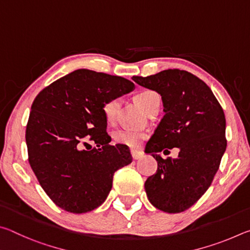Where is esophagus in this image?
I'll return each mask as SVG.
<instances>
[{
  "instance_id": "esophagus-1",
  "label": "esophagus",
  "mask_w": 250,
  "mask_h": 250,
  "mask_svg": "<svg viewBox=\"0 0 250 250\" xmlns=\"http://www.w3.org/2000/svg\"><path fill=\"white\" fill-rule=\"evenodd\" d=\"M131 155H132L133 160H139V159L142 158L143 153L140 151H137V150H131Z\"/></svg>"
}]
</instances>
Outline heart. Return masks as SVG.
Segmentation results:
<instances>
[{"label":"heart","instance_id":"obj_1","mask_svg":"<svg viewBox=\"0 0 250 250\" xmlns=\"http://www.w3.org/2000/svg\"><path fill=\"white\" fill-rule=\"evenodd\" d=\"M135 103L138 104L143 111L146 113L152 104L156 101H160V97L155 91L150 89H143L140 92L135 95ZM120 107V98H112L107 101H104L103 104V112L104 116L105 121L108 124H112L115 122L118 109ZM113 140L118 145L126 146L132 149H137V147L142 145V142L146 140L147 134L140 130H132V129H119L116 132H113Z\"/></svg>","mask_w":250,"mask_h":250}]
</instances>
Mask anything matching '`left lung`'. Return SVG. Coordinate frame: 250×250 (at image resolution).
Returning a JSON list of instances; mask_svg holds the SVG:
<instances>
[{
    "instance_id": "obj_1",
    "label": "left lung",
    "mask_w": 250,
    "mask_h": 250,
    "mask_svg": "<svg viewBox=\"0 0 250 250\" xmlns=\"http://www.w3.org/2000/svg\"><path fill=\"white\" fill-rule=\"evenodd\" d=\"M135 83L162 97L164 116L149 142L146 153L158 162L156 173L145 183L150 203L167 213H181L200 200L211 184L226 150V120L210 88L186 70L167 69ZM173 147L176 159L161 158Z\"/></svg>"
}]
</instances>
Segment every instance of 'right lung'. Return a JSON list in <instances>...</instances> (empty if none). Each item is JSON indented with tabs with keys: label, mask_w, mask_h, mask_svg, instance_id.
Listing matches in <instances>:
<instances>
[{
	"label": "right lung",
	"mask_w": 250,
	"mask_h": 250,
	"mask_svg": "<svg viewBox=\"0 0 250 250\" xmlns=\"http://www.w3.org/2000/svg\"><path fill=\"white\" fill-rule=\"evenodd\" d=\"M133 88L124 77L78 69L34 99L25 134L28 162L58 207L75 214L97 208L111 191L115 172L132 162L128 146L109 143L103 104ZM89 141L97 147L84 150Z\"/></svg>",
	"instance_id": "1"
}]
</instances>
